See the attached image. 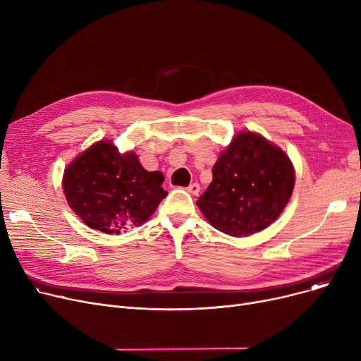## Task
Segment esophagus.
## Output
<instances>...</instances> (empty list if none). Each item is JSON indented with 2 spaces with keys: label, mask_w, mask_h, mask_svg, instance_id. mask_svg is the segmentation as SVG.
Here are the masks:
<instances>
[{
  "label": "esophagus",
  "mask_w": 361,
  "mask_h": 361,
  "mask_svg": "<svg viewBox=\"0 0 361 361\" xmlns=\"http://www.w3.org/2000/svg\"><path fill=\"white\" fill-rule=\"evenodd\" d=\"M187 192L195 195V196H197V195L200 193V185H199V183H193V184L188 185V187H187Z\"/></svg>",
  "instance_id": "1"
}]
</instances>
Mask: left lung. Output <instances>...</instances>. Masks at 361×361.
I'll return each instance as SVG.
<instances>
[{
    "label": "left lung",
    "mask_w": 361,
    "mask_h": 361,
    "mask_svg": "<svg viewBox=\"0 0 361 361\" xmlns=\"http://www.w3.org/2000/svg\"><path fill=\"white\" fill-rule=\"evenodd\" d=\"M197 206L216 230L247 237L272 224L288 203L294 168L283 152L255 133L234 137L212 168Z\"/></svg>",
    "instance_id": "left-lung-1"
}]
</instances>
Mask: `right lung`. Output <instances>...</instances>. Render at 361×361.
Returning a JSON list of instances; mask_svg holds the SVG:
<instances>
[{"instance_id": "right-lung-1", "label": "right lung", "mask_w": 361, "mask_h": 361, "mask_svg": "<svg viewBox=\"0 0 361 361\" xmlns=\"http://www.w3.org/2000/svg\"><path fill=\"white\" fill-rule=\"evenodd\" d=\"M162 181V173H149L133 152L121 155L112 143L99 142L67 166L63 188L70 207L87 226L120 234L155 212L168 195Z\"/></svg>"}]
</instances>
